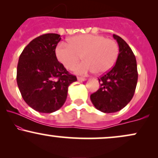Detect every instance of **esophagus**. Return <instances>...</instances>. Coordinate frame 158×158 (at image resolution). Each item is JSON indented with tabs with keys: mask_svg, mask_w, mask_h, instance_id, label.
Wrapping results in <instances>:
<instances>
[{
	"mask_svg": "<svg viewBox=\"0 0 158 158\" xmlns=\"http://www.w3.org/2000/svg\"><path fill=\"white\" fill-rule=\"evenodd\" d=\"M77 79H78V81H82L86 80V79H85V78H83V77H77Z\"/></svg>",
	"mask_w": 158,
	"mask_h": 158,
	"instance_id": "34e87169",
	"label": "esophagus"
}]
</instances>
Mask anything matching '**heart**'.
Masks as SVG:
<instances>
[{"label": "heart", "instance_id": "b5f03b06", "mask_svg": "<svg viewBox=\"0 0 158 158\" xmlns=\"http://www.w3.org/2000/svg\"><path fill=\"white\" fill-rule=\"evenodd\" d=\"M118 44L113 39L99 35L85 34L74 36L69 44L60 43L56 48L59 62L68 70H72L81 59V64L75 68L78 74L95 71L100 74L109 70L117 60Z\"/></svg>", "mask_w": 158, "mask_h": 158}]
</instances>
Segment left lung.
<instances>
[{"label":"left lung","mask_w":158,"mask_h":158,"mask_svg":"<svg viewBox=\"0 0 158 158\" xmlns=\"http://www.w3.org/2000/svg\"><path fill=\"white\" fill-rule=\"evenodd\" d=\"M113 36L119 45L117 62L99 78L100 88L90 95L95 108L104 113H114L126 106L135 94L138 79L137 61L131 48L121 37Z\"/></svg>","instance_id":"obj_1"}]
</instances>
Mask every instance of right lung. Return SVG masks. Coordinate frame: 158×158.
Masks as SVG:
<instances>
[{
  "label": "right lung",
  "instance_id": "right-lung-1",
  "mask_svg": "<svg viewBox=\"0 0 158 158\" xmlns=\"http://www.w3.org/2000/svg\"><path fill=\"white\" fill-rule=\"evenodd\" d=\"M60 35L47 33L35 38L20 55L17 84L23 100L40 113H52L64 105L68 86L77 81L58 61L56 48Z\"/></svg>",
  "mask_w": 158,
  "mask_h": 158
}]
</instances>
